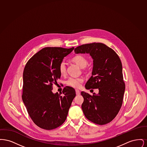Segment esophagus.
<instances>
[{
	"label": "esophagus",
	"mask_w": 147,
	"mask_h": 147,
	"mask_svg": "<svg viewBox=\"0 0 147 147\" xmlns=\"http://www.w3.org/2000/svg\"><path fill=\"white\" fill-rule=\"evenodd\" d=\"M76 92L77 95H79L80 94V92L79 90H76Z\"/></svg>",
	"instance_id": "1"
}]
</instances>
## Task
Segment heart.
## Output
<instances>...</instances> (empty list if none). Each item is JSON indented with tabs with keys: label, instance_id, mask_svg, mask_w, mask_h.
Here are the masks:
<instances>
[{
	"label": "heart",
	"instance_id": "1",
	"mask_svg": "<svg viewBox=\"0 0 147 147\" xmlns=\"http://www.w3.org/2000/svg\"><path fill=\"white\" fill-rule=\"evenodd\" d=\"M72 60L73 62L77 63V64L81 68L85 67L88 64L87 59L82 55H77L74 56ZM59 71L61 74L65 75L67 71L66 63L64 61H62L59 65ZM84 79L82 77H70L65 82V83L71 87L74 88H79L81 87L82 84L84 82Z\"/></svg>",
	"mask_w": 147,
	"mask_h": 147
}]
</instances>
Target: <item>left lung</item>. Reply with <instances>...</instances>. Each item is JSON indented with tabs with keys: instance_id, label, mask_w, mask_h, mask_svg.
Listing matches in <instances>:
<instances>
[{
	"instance_id": "left-lung-1",
	"label": "left lung",
	"mask_w": 147,
	"mask_h": 147,
	"mask_svg": "<svg viewBox=\"0 0 147 147\" xmlns=\"http://www.w3.org/2000/svg\"><path fill=\"white\" fill-rule=\"evenodd\" d=\"M76 53H89L93 59L92 76L85 84L87 89H98L93 95L81 92L84 98L82 108L86 119L92 122L107 124L118 114L122 105L125 84L122 63L117 54L102 43L82 45Z\"/></svg>"
}]
</instances>
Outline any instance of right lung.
I'll return each instance as SVG.
<instances>
[{"mask_svg": "<svg viewBox=\"0 0 147 147\" xmlns=\"http://www.w3.org/2000/svg\"><path fill=\"white\" fill-rule=\"evenodd\" d=\"M74 49L43 48L28 60L24 68L22 99L31 119L42 129L51 130L61 126L76 95L71 87L63 89L64 95L52 91L53 84L61 76L59 63Z\"/></svg>", "mask_w": 147, "mask_h": 147, "instance_id": "obj_1", "label": "right lung"}]
</instances>
